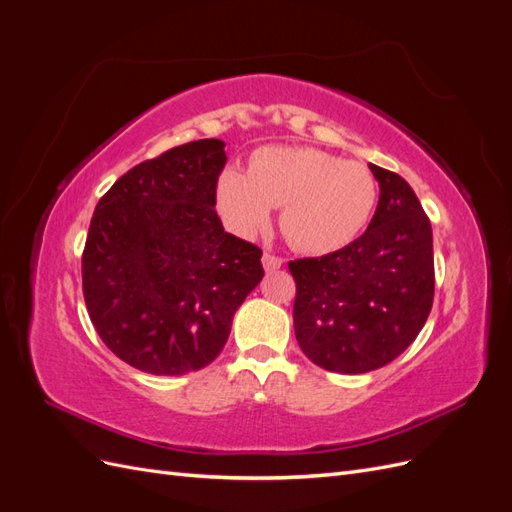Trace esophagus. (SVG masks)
Returning <instances> with one entry per match:
<instances>
[{
    "label": "esophagus",
    "mask_w": 512,
    "mask_h": 512,
    "mask_svg": "<svg viewBox=\"0 0 512 512\" xmlns=\"http://www.w3.org/2000/svg\"><path fill=\"white\" fill-rule=\"evenodd\" d=\"M262 267H265V271H277L282 267V258H277L273 254H265L262 256Z\"/></svg>",
    "instance_id": "obj_1"
}]
</instances>
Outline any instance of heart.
Here are the masks:
<instances>
[{"mask_svg": "<svg viewBox=\"0 0 512 512\" xmlns=\"http://www.w3.org/2000/svg\"><path fill=\"white\" fill-rule=\"evenodd\" d=\"M215 211L241 239H252L282 207V230L307 254H331L361 235L376 209L369 168L314 147L269 145L252 153L247 173L224 168L215 183Z\"/></svg>", "mask_w": 512, "mask_h": 512, "instance_id": "b5f03b06", "label": "heart"}]
</instances>
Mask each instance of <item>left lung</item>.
Listing matches in <instances>:
<instances>
[{"mask_svg": "<svg viewBox=\"0 0 512 512\" xmlns=\"http://www.w3.org/2000/svg\"><path fill=\"white\" fill-rule=\"evenodd\" d=\"M380 185L374 218L359 239L288 265L294 335L309 361L365 374L404 352L431 312V224L406 179L369 164Z\"/></svg>", "mask_w": 512, "mask_h": 512, "instance_id": "1", "label": "left lung"}]
</instances>
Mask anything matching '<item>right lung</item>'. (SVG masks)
Here are the masks:
<instances>
[{
  "mask_svg": "<svg viewBox=\"0 0 512 512\" xmlns=\"http://www.w3.org/2000/svg\"><path fill=\"white\" fill-rule=\"evenodd\" d=\"M218 138L192 141L119 177L96 205L83 252L91 322L121 361L183 376L218 359L235 312L262 280V252L224 232Z\"/></svg>",
  "mask_w": 512,
  "mask_h": 512,
  "instance_id": "1",
  "label": "right lung"
}]
</instances>
